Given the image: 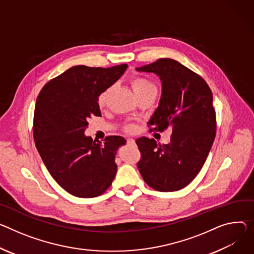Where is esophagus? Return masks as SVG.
Masks as SVG:
<instances>
[{"label":"esophagus","mask_w":254,"mask_h":254,"mask_svg":"<svg viewBox=\"0 0 254 254\" xmlns=\"http://www.w3.org/2000/svg\"><path fill=\"white\" fill-rule=\"evenodd\" d=\"M135 143H134V140L133 139H127V145H130V146H132V145H134Z\"/></svg>","instance_id":"1"}]
</instances>
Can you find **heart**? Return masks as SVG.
Here are the masks:
<instances>
[{"mask_svg": "<svg viewBox=\"0 0 254 254\" xmlns=\"http://www.w3.org/2000/svg\"><path fill=\"white\" fill-rule=\"evenodd\" d=\"M150 87H155L150 81H148L147 79H144V78H135L132 80V88H133V91H140V90H143V89H146V88H150ZM109 91L110 89H106L104 90L103 92H101L100 95L98 96V99H97V103L99 106H104L106 101H107V98H108V94H109Z\"/></svg>", "mask_w": 254, "mask_h": 254, "instance_id": "b5f03b06", "label": "heart"}]
</instances>
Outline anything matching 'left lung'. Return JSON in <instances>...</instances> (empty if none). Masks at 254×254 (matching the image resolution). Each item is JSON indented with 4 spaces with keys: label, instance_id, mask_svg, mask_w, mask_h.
Segmentation results:
<instances>
[{
    "label": "left lung",
    "instance_id": "left-lung-1",
    "mask_svg": "<svg viewBox=\"0 0 254 254\" xmlns=\"http://www.w3.org/2000/svg\"><path fill=\"white\" fill-rule=\"evenodd\" d=\"M135 71L154 73L162 83L159 105L148 122L151 130L172 131L167 145L145 136L135 141L142 154L137 168L154 190H179L198 174L215 140L212 91L200 76L172 59H159Z\"/></svg>",
    "mask_w": 254,
    "mask_h": 254
}]
</instances>
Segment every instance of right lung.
<instances>
[{"instance_id":"add662e5","label":"right lung","mask_w":254,"mask_h":254,"mask_svg":"<svg viewBox=\"0 0 254 254\" xmlns=\"http://www.w3.org/2000/svg\"><path fill=\"white\" fill-rule=\"evenodd\" d=\"M127 64L111 67L74 65L43 86L36 99L33 136L53 178L78 197L102 194L117 174L115 155L125 137L109 135L104 143L85 135L88 119L100 117L101 92L126 72Z\"/></svg>"}]
</instances>
